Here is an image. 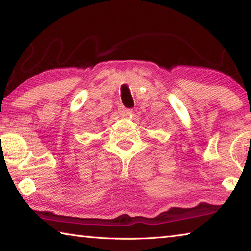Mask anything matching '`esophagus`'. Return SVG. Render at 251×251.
I'll use <instances>...</instances> for the list:
<instances>
[{
  "label": "esophagus",
  "instance_id": "obj_1",
  "mask_svg": "<svg viewBox=\"0 0 251 251\" xmlns=\"http://www.w3.org/2000/svg\"><path fill=\"white\" fill-rule=\"evenodd\" d=\"M118 112H120V114L122 116H128L129 114L131 113V109L130 108H127L125 107V106L121 105L120 108H118Z\"/></svg>",
  "mask_w": 251,
  "mask_h": 251
}]
</instances>
